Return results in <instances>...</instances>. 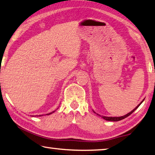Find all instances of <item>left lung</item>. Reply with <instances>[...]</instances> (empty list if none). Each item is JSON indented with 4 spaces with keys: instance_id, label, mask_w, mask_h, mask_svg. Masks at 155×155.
I'll list each match as a JSON object with an SVG mask.
<instances>
[{
    "instance_id": "1",
    "label": "left lung",
    "mask_w": 155,
    "mask_h": 155,
    "mask_svg": "<svg viewBox=\"0 0 155 155\" xmlns=\"http://www.w3.org/2000/svg\"><path fill=\"white\" fill-rule=\"evenodd\" d=\"M143 101H143L140 103V104L137 105V106L135 108V109H134L131 112H130L129 113H128L127 114H126V115H124V116H120V117H107V116H102L101 117L104 118V119H105V120H108V121H119V120H123V119H124V118H127V116H130L131 114L134 112V111L136 110V109H137V107L140 106V105H141V104H142V103ZM94 112V111H93ZM95 113V112H94ZM97 115H99V114H97ZM99 116H100V115H99Z\"/></svg>"
}]
</instances>
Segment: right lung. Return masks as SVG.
I'll return each instance as SVG.
<instances>
[{
    "mask_svg": "<svg viewBox=\"0 0 155 155\" xmlns=\"http://www.w3.org/2000/svg\"><path fill=\"white\" fill-rule=\"evenodd\" d=\"M55 112V111H54V112H51V113H50V114H46V115H50V114H52L53 112Z\"/></svg>",
    "mask_w": 155,
    "mask_h": 155,
    "instance_id": "1",
    "label": "right lung"
}]
</instances>
